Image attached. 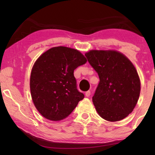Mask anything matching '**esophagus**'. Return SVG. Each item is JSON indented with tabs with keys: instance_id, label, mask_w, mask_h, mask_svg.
<instances>
[{
	"instance_id": "34e87169",
	"label": "esophagus",
	"mask_w": 155,
	"mask_h": 155,
	"mask_svg": "<svg viewBox=\"0 0 155 155\" xmlns=\"http://www.w3.org/2000/svg\"><path fill=\"white\" fill-rule=\"evenodd\" d=\"M85 96L87 97H88L90 96V91H87V92H85Z\"/></svg>"
}]
</instances>
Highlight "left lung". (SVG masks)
<instances>
[{
  "label": "left lung",
  "instance_id": "8db88e82",
  "mask_svg": "<svg viewBox=\"0 0 155 155\" xmlns=\"http://www.w3.org/2000/svg\"><path fill=\"white\" fill-rule=\"evenodd\" d=\"M84 55L100 80L92 97L97 113L110 122L127 117L140 93V80L134 65L116 50H90Z\"/></svg>",
  "mask_w": 155,
  "mask_h": 155
}]
</instances>
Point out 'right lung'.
<instances>
[{"label":"right lung","instance_id":"obj_1","mask_svg":"<svg viewBox=\"0 0 155 155\" xmlns=\"http://www.w3.org/2000/svg\"><path fill=\"white\" fill-rule=\"evenodd\" d=\"M86 62L81 52L66 46L51 48L37 59L29 86L34 104L42 116L54 121L64 119L83 99L73 73Z\"/></svg>","mask_w":155,"mask_h":155}]
</instances>
